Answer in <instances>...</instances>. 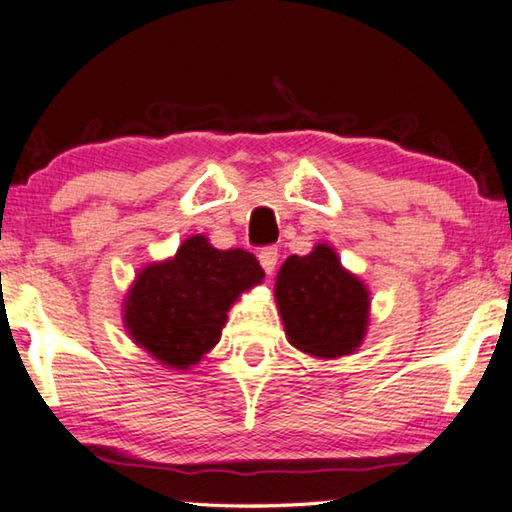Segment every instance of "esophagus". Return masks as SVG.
I'll use <instances>...</instances> for the list:
<instances>
[{"instance_id":"esophagus-1","label":"esophagus","mask_w":512,"mask_h":512,"mask_svg":"<svg viewBox=\"0 0 512 512\" xmlns=\"http://www.w3.org/2000/svg\"><path fill=\"white\" fill-rule=\"evenodd\" d=\"M259 264H262V269L266 271V276H271L273 271H276V264H278V250L276 248H264L259 250Z\"/></svg>"}]
</instances>
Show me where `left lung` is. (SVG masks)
<instances>
[{
	"mask_svg": "<svg viewBox=\"0 0 512 512\" xmlns=\"http://www.w3.org/2000/svg\"><path fill=\"white\" fill-rule=\"evenodd\" d=\"M276 303L289 345L308 356H349L368 333L370 289L342 266L329 243L285 259L276 276Z\"/></svg>",
	"mask_w": 512,
	"mask_h": 512,
	"instance_id": "8db88e82",
	"label": "left lung"
}]
</instances>
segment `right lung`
Returning <instances> with one entry per match:
<instances>
[{"mask_svg": "<svg viewBox=\"0 0 512 512\" xmlns=\"http://www.w3.org/2000/svg\"><path fill=\"white\" fill-rule=\"evenodd\" d=\"M264 280L253 253L213 248L204 234L137 271L124 326L137 347L172 370H190L218 345L236 299Z\"/></svg>", "mask_w": 512, "mask_h": 512, "instance_id": "1", "label": "right lung"}]
</instances>
